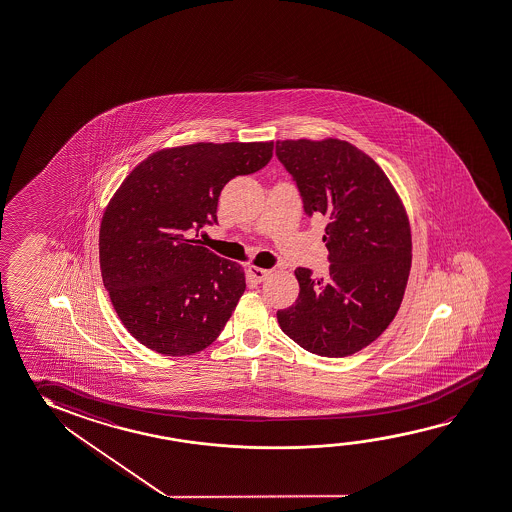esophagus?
I'll list each match as a JSON object with an SVG mask.
<instances>
[{"label":"esophagus","mask_w":512,"mask_h":512,"mask_svg":"<svg viewBox=\"0 0 512 512\" xmlns=\"http://www.w3.org/2000/svg\"><path fill=\"white\" fill-rule=\"evenodd\" d=\"M247 272H249V276H251L256 283H261V281H265V279L270 276L272 270H268V268L249 267L247 268Z\"/></svg>","instance_id":"34e87169"}]
</instances>
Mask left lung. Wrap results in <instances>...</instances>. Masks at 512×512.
I'll use <instances>...</instances> for the list:
<instances>
[{"mask_svg":"<svg viewBox=\"0 0 512 512\" xmlns=\"http://www.w3.org/2000/svg\"><path fill=\"white\" fill-rule=\"evenodd\" d=\"M308 217L327 219L329 274L299 267L301 292L277 311L302 349L345 357L377 340L397 315L411 270V228L388 176L361 149L338 138L277 140Z\"/></svg>","mask_w":512,"mask_h":512,"instance_id":"left-lung-1","label":"left lung"}]
</instances>
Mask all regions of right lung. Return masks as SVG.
I'll return each instance as SVG.
<instances>
[{
    "label": "right lung",
    "instance_id": "right-lung-1",
    "mask_svg": "<svg viewBox=\"0 0 512 512\" xmlns=\"http://www.w3.org/2000/svg\"><path fill=\"white\" fill-rule=\"evenodd\" d=\"M274 142H197L147 156L106 206L103 283L122 325L163 356L219 338L245 292L244 268L190 236L217 222L224 185L263 169Z\"/></svg>",
    "mask_w": 512,
    "mask_h": 512
}]
</instances>
